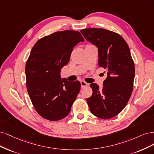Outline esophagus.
I'll list each match as a JSON object with an SVG mask.
<instances>
[{"instance_id":"obj_1","label":"esophagus","mask_w":154,"mask_h":154,"mask_svg":"<svg viewBox=\"0 0 154 154\" xmlns=\"http://www.w3.org/2000/svg\"><path fill=\"white\" fill-rule=\"evenodd\" d=\"M80 82H81V88H84V87H86L88 85V84L87 82H86L85 81H81Z\"/></svg>"}]
</instances>
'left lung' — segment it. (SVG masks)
<instances>
[{"label": "left lung", "mask_w": 154, "mask_h": 154, "mask_svg": "<svg viewBox=\"0 0 154 154\" xmlns=\"http://www.w3.org/2000/svg\"><path fill=\"white\" fill-rule=\"evenodd\" d=\"M81 32L98 48V65L107 71L102 90L95 83L90 84L93 94L86 99L88 106L98 118H113L125 108L133 90L135 66L129 47L120 34L105 29H84Z\"/></svg>", "instance_id": "1"}]
</instances>
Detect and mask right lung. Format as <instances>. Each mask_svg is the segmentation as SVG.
<instances>
[{
	"label": "right lung",
	"instance_id": "1",
	"mask_svg": "<svg viewBox=\"0 0 154 154\" xmlns=\"http://www.w3.org/2000/svg\"><path fill=\"white\" fill-rule=\"evenodd\" d=\"M84 42L81 34L63 31L41 38L32 47L26 65V86L36 112L45 119L57 121L70 113L81 83L61 78L73 48Z\"/></svg>",
	"mask_w": 154,
	"mask_h": 154
}]
</instances>
